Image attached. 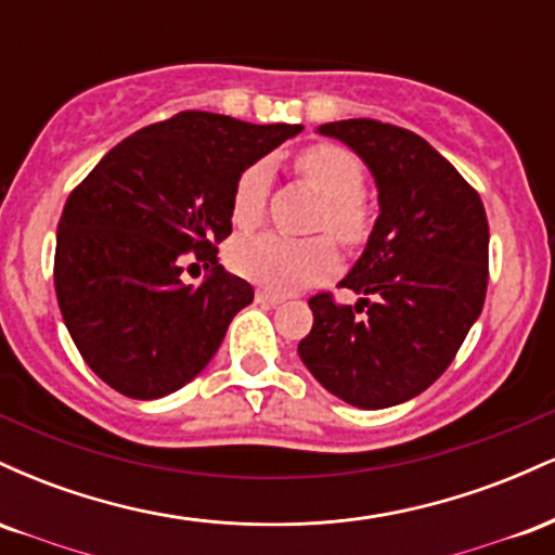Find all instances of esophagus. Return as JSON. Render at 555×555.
Instances as JSON below:
<instances>
[{
    "label": "esophagus",
    "instance_id": "obj_1",
    "mask_svg": "<svg viewBox=\"0 0 555 555\" xmlns=\"http://www.w3.org/2000/svg\"><path fill=\"white\" fill-rule=\"evenodd\" d=\"M256 299H258V302H263V305H279V302H284L282 295H276V292H269V289H258V292H256Z\"/></svg>",
    "mask_w": 555,
    "mask_h": 555
}]
</instances>
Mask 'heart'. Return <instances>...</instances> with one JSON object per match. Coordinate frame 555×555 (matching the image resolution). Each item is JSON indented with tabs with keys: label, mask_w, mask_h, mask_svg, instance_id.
<instances>
[{
	"label": "heart",
	"mask_w": 555,
	"mask_h": 555,
	"mask_svg": "<svg viewBox=\"0 0 555 555\" xmlns=\"http://www.w3.org/2000/svg\"><path fill=\"white\" fill-rule=\"evenodd\" d=\"M297 171L321 195L318 224L344 245H358L371 227V211L360 195L365 171L358 156L341 145L318 143L297 156ZM271 188V167L266 162L250 164L240 175L232 193V224L253 229L263 219L266 195ZM229 263L240 276L269 289H295L328 276L336 266V253L328 240H292L276 232L242 237L229 250Z\"/></svg>",
	"instance_id": "b5f03b06"
}]
</instances>
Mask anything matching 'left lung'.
<instances>
[{"instance_id":"left-lung-1","label":"left lung","mask_w":555,"mask_h":555,"mask_svg":"<svg viewBox=\"0 0 555 555\" xmlns=\"http://www.w3.org/2000/svg\"><path fill=\"white\" fill-rule=\"evenodd\" d=\"M362 158L378 219L341 286L358 302L310 297L313 328L297 352L326 391L360 410L417 397L451 365L488 289L480 195L415 132L341 119L318 127Z\"/></svg>"}]
</instances>
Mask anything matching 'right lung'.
I'll list each match as a JSON object with an SVG mask.
<instances>
[{
    "label": "right lung",
    "mask_w": 555,
    "mask_h": 555,
    "mask_svg": "<svg viewBox=\"0 0 555 555\" xmlns=\"http://www.w3.org/2000/svg\"><path fill=\"white\" fill-rule=\"evenodd\" d=\"M299 132L182 112L114 145L73 190L56 227L54 289L82 360L114 391L162 399L211 362L253 302V286L216 263L234 184ZM193 257L212 266L197 287L181 282Z\"/></svg>",
    "instance_id": "right-lung-1"
}]
</instances>
